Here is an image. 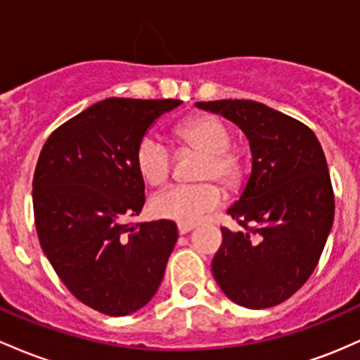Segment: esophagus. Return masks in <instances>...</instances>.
<instances>
[{
	"instance_id": "obj_1",
	"label": "esophagus",
	"mask_w": 360,
	"mask_h": 360,
	"mask_svg": "<svg viewBox=\"0 0 360 360\" xmlns=\"http://www.w3.org/2000/svg\"><path fill=\"white\" fill-rule=\"evenodd\" d=\"M193 228H195V224H184V223H179V233H180V234H187L188 231H192Z\"/></svg>"
}]
</instances>
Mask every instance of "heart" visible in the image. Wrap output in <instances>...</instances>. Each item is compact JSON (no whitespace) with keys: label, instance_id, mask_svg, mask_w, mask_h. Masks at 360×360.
Instances as JSON below:
<instances>
[{"label":"heart","instance_id":"b5f03b06","mask_svg":"<svg viewBox=\"0 0 360 360\" xmlns=\"http://www.w3.org/2000/svg\"><path fill=\"white\" fill-rule=\"evenodd\" d=\"M176 137L181 146L195 148L204 153L195 169L197 184L175 185L156 193L151 200V212L161 219L193 224L204 214L219 207L223 191L216 180L228 191L243 184L245 163L236 149L229 148L233 134L221 119L214 115H200L185 120L176 127ZM136 167L141 176L153 187L165 185L172 175L173 156L167 144L156 136L146 134L136 146Z\"/></svg>","mask_w":360,"mask_h":360}]
</instances>
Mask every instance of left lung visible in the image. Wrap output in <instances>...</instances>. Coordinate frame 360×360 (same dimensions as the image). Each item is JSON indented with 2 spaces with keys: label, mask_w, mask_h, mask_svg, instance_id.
Wrapping results in <instances>:
<instances>
[{
  "label": "left lung",
  "mask_w": 360,
  "mask_h": 360,
  "mask_svg": "<svg viewBox=\"0 0 360 360\" xmlns=\"http://www.w3.org/2000/svg\"><path fill=\"white\" fill-rule=\"evenodd\" d=\"M195 105L238 124L253 155L243 195L228 209L241 229L221 228L212 276L236 304L272 308L304 285L332 229L333 187L321 144L306 124L253 100Z\"/></svg>",
  "instance_id": "8db88e82"
}]
</instances>
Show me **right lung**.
Wrapping results in <instances>:
<instances>
[{
	"label": "right lung",
	"mask_w": 360,
	"mask_h": 360,
	"mask_svg": "<svg viewBox=\"0 0 360 360\" xmlns=\"http://www.w3.org/2000/svg\"><path fill=\"white\" fill-rule=\"evenodd\" d=\"M180 100L107 98L47 137L32 181L39 241L68 290L126 316L156 294L179 238L173 221L131 223L143 209L136 146Z\"/></svg>",
	"instance_id": "add662e5"
}]
</instances>
